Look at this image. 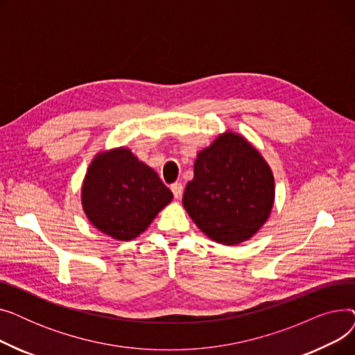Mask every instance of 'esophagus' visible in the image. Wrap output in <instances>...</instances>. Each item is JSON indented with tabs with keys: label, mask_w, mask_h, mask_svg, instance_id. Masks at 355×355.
<instances>
[{
	"label": "esophagus",
	"mask_w": 355,
	"mask_h": 355,
	"mask_svg": "<svg viewBox=\"0 0 355 355\" xmlns=\"http://www.w3.org/2000/svg\"><path fill=\"white\" fill-rule=\"evenodd\" d=\"M171 191H173V194H174L175 198H181V194H182V184L174 182V184L171 185Z\"/></svg>",
	"instance_id": "esophagus-1"
}]
</instances>
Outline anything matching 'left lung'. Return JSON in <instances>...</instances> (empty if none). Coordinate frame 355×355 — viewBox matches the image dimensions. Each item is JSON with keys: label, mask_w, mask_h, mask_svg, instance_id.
I'll return each instance as SVG.
<instances>
[{"label": "left lung", "mask_w": 355, "mask_h": 355, "mask_svg": "<svg viewBox=\"0 0 355 355\" xmlns=\"http://www.w3.org/2000/svg\"><path fill=\"white\" fill-rule=\"evenodd\" d=\"M275 202L272 168L243 135L220 134L194 162L182 206L196 226L216 243L250 240L268 221Z\"/></svg>", "instance_id": "left-lung-1"}]
</instances>
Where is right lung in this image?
Returning a JSON list of instances; mask_svg holds the SVG:
<instances>
[{
  "instance_id": "obj_1",
  "label": "right lung",
  "mask_w": 355,
  "mask_h": 355,
  "mask_svg": "<svg viewBox=\"0 0 355 355\" xmlns=\"http://www.w3.org/2000/svg\"><path fill=\"white\" fill-rule=\"evenodd\" d=\"M173 197L153 168L126 146L102 149L93 157L80 194L90 225L119 241L142 234Z\"/></svg>"
}]
</instances>
